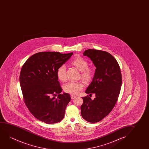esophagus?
I'll list each match as a JSON object with an SVG mask.
<instances>
[{
  "instance_id": "obj_1",
  "label": "esophagus",
  "mask_w": 149,
  "mask_h": 149,
  "mask_svg": "<svg viewBox=\"0 0 149 149\" xmlns=\"http://www.w3.org/2000/svg\"><path fill=\"white\" fill-rule=\"evenodd\" d=\"M71 98L72 99H75L76 98V97L75 96H74L73 95H71Z\"/></svg>"
}]
</instances>
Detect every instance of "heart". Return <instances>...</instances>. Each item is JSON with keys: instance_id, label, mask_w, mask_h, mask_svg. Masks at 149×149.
<instances>
[{"instance_id": "b5f03b06", "label": "heart", "mask_w": 149, "mask_h": 149, "mask_svg": "<svg viewBox=\"0 0 149 149\" xmlns=\"http://www.w3.org/2000/svg\"><path fill=\"white\" fill-rule=\"evenodd\" d=\"M71 63L81 72V76L85 81L91 80L94 75V71L92 68L88 67V63L86 60L80 56H78L74 58ZM56 75L61 81H65L67 79L65 65H63L58 68ZM84 86V83L80 81H70L63 85V90L67 93L76 95L83 88Z\"/></svg>"}]
</instances>
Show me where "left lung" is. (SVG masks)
Instances as JSON below:
<instances>
[{"label": "left lung", "mask_w": 149, "mask_h": 149, "mask_svg": "<svg viewBox=\"0 0 149 149\" xmlns=\"http://www.w3.org/2000/svg\"><path fill=\"white\" fill-rule=\"evenodd\" d=\"M83 55L89 57L96 68L85 92L90 95L95 94L96 98L82 97L81 114L88 122H98L111 111L117 102L122 82L120 68L116 58L106 51L88 49Z\"/></svg>", "instance_id": "left-lung-1"}]
</instances>
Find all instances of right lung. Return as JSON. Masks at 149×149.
<instances>
[{"label": "right lung", "instance_id": "1", "mask_svg": "<svg viewBox=\"0 0 149 149\" xmlns=\"http://www.w3.org/2000/svg\"><path fill=\"white\" fill-rule=\"evenodd\" d=\"M72 54L41 52L29 57L21 68L19 80L25 104L36 118L46 124L62 120L71 100L69 94H61L56 71ZM57 94V98L51 97Z\"/></svg>", "mask_w": 149, "mask_h": 149}]
</instances>
